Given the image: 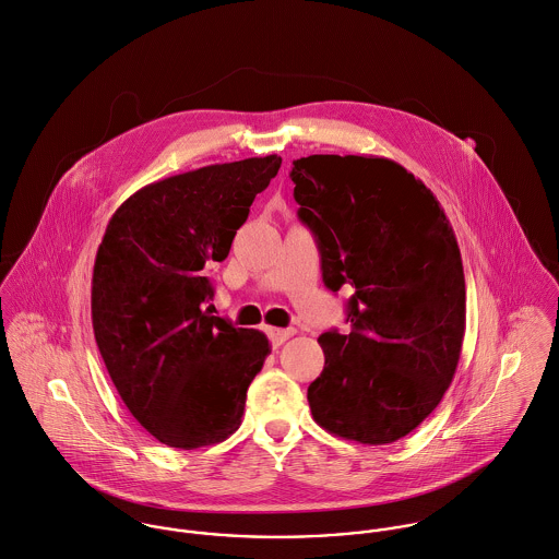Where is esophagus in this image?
<instances>
[{"label": "esophagus", "instance_id": "34e87169", "mask_svg": "<svg viewBox=\"0 0 559 559\" xmlns=\"http://www.w3.org/2000/svg\"><path fill=\"white\" fill-rule=\"evenodd\" d=\"M294 335H296L294 329H267V336L272 338L274 345H281V343H285L289 336Z\"/></svg>", "mask_w": 559, "mask_h": 559}]
</instances>
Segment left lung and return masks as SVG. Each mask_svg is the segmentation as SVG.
<instances>
[{"label":"left lung","mask_w":559,"mask_h":559,"mask_svg":"<svg viewBox=\"0 0 559 559\" xmlns=\"http://www.w3.org/2000/svg\"><path fill=\"white\" fill-rule=\"evenodd\" d=\"M298 216L320 246L329 289L343 285L352 331L320 336L326 356L307 400L331 435L386 445L443 400L462 352L460 248L432 190L376 155L294 159Z\"/></svg>","instance_id":"1"}]
</instances>
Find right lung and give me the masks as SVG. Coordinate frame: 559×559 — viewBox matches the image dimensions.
<instances>
[{"label": "right lung", "mask_w": 559, "mask_h": 559, "mask_svg": "<svg viewBox=\"0 0 559 559\" xmlns=\"http://www.w3.org/2000/svg\"><path fill=\"white\" fill-rule=\"evenodd\" d=\"M248 157L140 188L106 226L93 270V331L114 386L159 443L216 445L241 424L272 345L205 307L250 205L281 168Z\"/></svg>", "instance_id": "add662e5"}]
</instances>
